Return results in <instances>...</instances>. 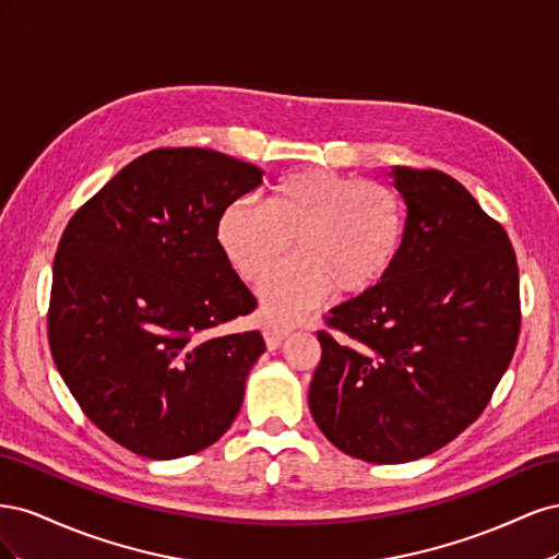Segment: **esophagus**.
I'll return each instance as SVG.
<instances>
[{
	"mask_svg": "<svg viewBox=\"0 0 559 559\" xmlns=\"http://www.w3.org/2000/svg\"><path fill=\"white\" fill-rule=\"evenodd\" d=\"M286 335H289V329H280V326H273V324H265V326H263L265 347H267L270 352L277 349V347L284 343Z\"/></svg>",
	"mask_w": 559,
	"mask_h": 559,
	"instance_id": "obj_1",
	"label": "esophagus"
}]
</instances>
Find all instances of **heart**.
I'll use <instances>...</instances> for the list:
<instances>
[{"instance_id":"heart-1","label":"heart","mask_w":559,"mask_h":559,"mask_svg":"<svg viewBox=\"0 0 559 559\" xmlns=\"http://www.w3.org/2000/svg\"><path fill=\"white\" fill-rule=\"evenodd\" d=\"M216 240L245 280H259L286 251L259 296L265 319L286 326L335 289L341 296L373 292L392 273L405 240L401 195L384 183L331 170L284 177L267 205L233 200L218 216Z\"/></svg>"}]
</instances>
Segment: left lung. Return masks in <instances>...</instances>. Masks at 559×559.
Returning <instances> with one entry per match:
<instances>
[{
    "label": "left lung",
    "mask_w": 559,
    "mask_h": 559,
    "mask_svg": "<svg viewBox=\"0 0 559 559\" xmlns=\"http://www.w3.org/2000/svg\"><path fill=\"white\" fill-rule=\"evenodd\" d=\"M405 240L389 277L331 310L310 411L329 441L403 464L473 425L509 368L520 280L509 235L445 173L394 167Z\"/></svg>",
    "instance_id": "left-lung-1"
}]
</instances>
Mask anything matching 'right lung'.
<instances>
[{
	"label": "right lung",
	"instance_id": "obj_1",
	"mask_svg": "<svg viewBox=\"0 0 559 559\" xmlns=\"http://www.w3.org/2000/svg\"><path fill=\"white\" fill-rule=\"evenodd\" d=\"M263 170L212 148H156L67 224L53 261L48 345L72 396L146 460L210 448L238 417L259 331L207 337L257 310L216 240Z\"/></svg>",
	"mask_w": 559,
	"mask_h": 559
}]
</instances>
